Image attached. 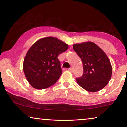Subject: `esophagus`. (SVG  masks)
Listing matches in <instances>:
<instances>
[{"label":"esophagus","mask_w":127,"mask_h":127,"mask_svg":"<svg viewBox=\"0 0 127 127\" xmlns=\"http://www.w3.org/2000/svg\"><path fill=\"white\" fill-rule=\"evenodd\" d=\"M69 70L70 72H71V73H73V72H74V69H73V68H72V67L69 68Z\"/></svg>","instance_id":"obj_1"}]
</instances>
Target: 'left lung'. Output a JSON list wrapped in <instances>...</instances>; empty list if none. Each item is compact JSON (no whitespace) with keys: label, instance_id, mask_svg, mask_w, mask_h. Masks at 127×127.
Listing matches in <instances>:
<instances>
[{"label":"left lung","instance_id":"left-lung-1","mask_svg":"<svg viewBox=\"0 0 127 127\" xmlns=\"http://www.w3.org/2000/svg\"><path fill=\"white\" fill-rule=\"evenodd\" d=\"M73 49L81 58L83 74L77 83L89 92H96L106 86L112 76V66L105 52L93 42L74 44Z\"/></svg>","mask_w":127,"mask_h":127}]
</instances>
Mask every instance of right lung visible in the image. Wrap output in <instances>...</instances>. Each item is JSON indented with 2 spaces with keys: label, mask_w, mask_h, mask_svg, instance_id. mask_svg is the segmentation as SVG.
<instances>
[{
  "label": "right lung",
  "mask_w": 127,
  "mask_h": 127,
  "mask_svg": "<svg viewBox=\"0 0 127 127\" xmlns=\"http://www.w3.org/2000/svg\"><path fill=\"white\" fill-rule=\"evenodd\" d=\"M68 48L53 37L40 38L31 46L23 61V71L33 87L46 89L57 81L62 72L57 57Z\"/></svg>",
  "instance_id": "add662e5"
}]
</instances>
